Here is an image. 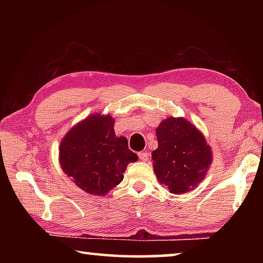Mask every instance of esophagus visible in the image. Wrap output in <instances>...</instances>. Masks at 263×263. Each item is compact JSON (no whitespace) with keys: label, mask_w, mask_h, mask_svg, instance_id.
<instances>
[{"label":"esophagus","mask_w":263,"mask_h":263,"mask_svg":"<svg viewBox=\"0 0 263 263\" xmlns=\"http://www.w3.org/2000/svg\"><path fill=\"white\" fill-rule=\"evenodd\" d=\"M138 157H139V160L141 161H146L148 159V153L147 152H139L138 153Z\"/></svg>","instance_id":"34e87169"}]
</instances>
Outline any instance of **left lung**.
Instances as JSON below:
<instances>
[{"label": "left lung", "mask_w": 263, "mask_h": 263, "mask_svg": "<svg viewBox=\"0 0 263 263\" xmlns=\"http://www.w3.org/2000/svg\"><path fill=\"white\" fill-rule=\"evenodd\" d=\"M155 133L158 148L152 153L155 175L171 193H188L204 179L210 167V146L184 118L164 119Z\"/></svg>", "instance_id": "8db88e82"}]
</instances>
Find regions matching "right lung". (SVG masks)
<instances>
[{
    "label": "right lung",
    "instance_id": "obj_1",
    "mask_svg": "<svg viewBox=\"0 0 263 263\" xmlns=\"http://www.w3.org/2000/svg\"><path fill=\"white\" fill-rule=\"evenodd\" d=\"M111 116H89L74 126L60 144V163L79 188L105 195L123 180L127 164L138 157L124 137H116Z\"/></svg>",
    "mask_w": 263,
    "mask_h": 263
}]
</instances>
